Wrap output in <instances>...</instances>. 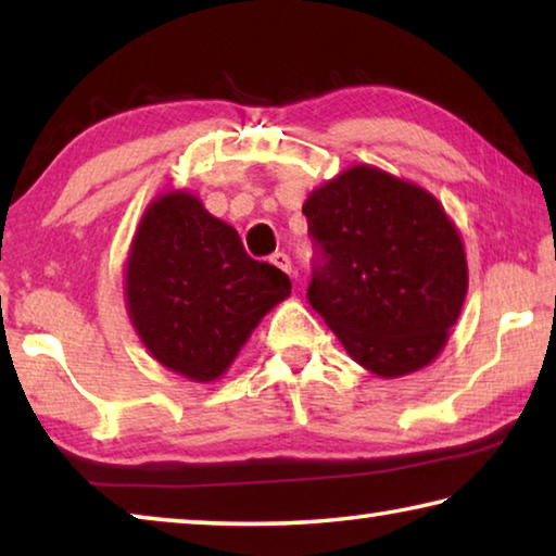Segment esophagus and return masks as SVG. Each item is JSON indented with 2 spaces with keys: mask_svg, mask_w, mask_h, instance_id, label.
<instances>
[{
  "mask_svg": "<svg viewBox=\"0 0 556 556\" xmlns=\"http://www.w3.org/2000/svg\"><path fill=\"white\" fill-rule=\"evenodd\" d=\"M269 262L275 267H279L281 271H287V275H291V260H289V255H285V252H275V255L269 257Z\"/></svg>",
  "mask_w": 556,
  "mask_h": 556,
  "instance_id": "1",
  "label": "esophagus"
}]
</instances>
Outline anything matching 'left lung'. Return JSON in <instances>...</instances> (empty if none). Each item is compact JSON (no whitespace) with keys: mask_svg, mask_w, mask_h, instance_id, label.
Instances as JSON below:
<instances>
[{"mask_svg":"<svg viewBox=\"0 0 556 556\" xmlns=\"http://www.w3.org/2000/svg\"><path fill=\"white\" fill-rule=\"evenodd\" d=\"M301 211L321 248L308 301L348 355L384 380L434 363L468 291L464 238L437 195L353 164Z\"/></svg>","mask_w":556,"mask_h":556,"instance_id":"1","label":"left lung"}]
</instances>
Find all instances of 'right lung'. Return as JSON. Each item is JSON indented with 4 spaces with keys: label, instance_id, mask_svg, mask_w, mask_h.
<instances>
[{
    "label": "right lung",
    "instance_id": "1",
    "mask_svg": "<svg viewBox=\"0 0 556 556\" xmlns=\"http://www.w3.org/2000/svg\"><path fill=\"white\" fill-rule=\"evenodd\" d=\"M291 294L285 271L252 260L238 230L186 188L159 193L131 235L125 306L159 365L191 382L223 378L271 308Z\"/></svg>",
    "mask_w": 556,
    "mask_h": 556
}]
</instances>
